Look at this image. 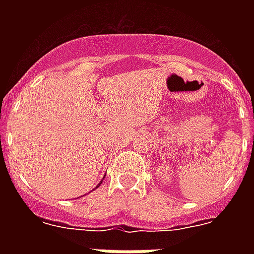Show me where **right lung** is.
Here are the masks:
<instances>
[{
    "label": "right lung",
    "mask_w": 254,
    "mask_h": 254,
    "mask_svg": "<svg viewBox=\"0 0 254 254\" xmlns=\"http://www.w3.org/2000/svg\"><path fill=\"white\" fill-rule=\"evenodd\" d=\"M104 178H105V177H104ZM104 178H103V179H104ZM101 183H103V181H101V182H100V183H99V185H97V186H96V189H97V187H99V186H100V185H101Z\"/></svg>",
    "instance_id": "right-lung-1"
}]
</instances>
